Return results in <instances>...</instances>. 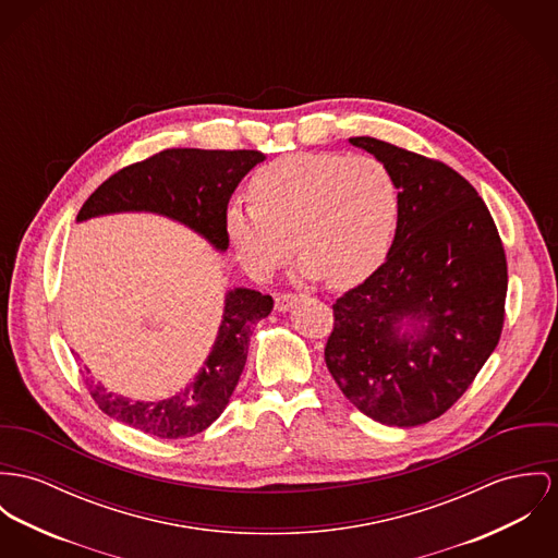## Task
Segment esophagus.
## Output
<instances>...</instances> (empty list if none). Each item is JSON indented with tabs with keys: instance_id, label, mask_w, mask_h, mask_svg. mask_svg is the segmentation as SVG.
<instances>
[{
	"instance_id": "esophagus-1",
	"label": "esophagus",
	"mask_w": 558,
	"mask_h": 558,
	"mask_svg": "<svg viewBox=\"0 0 558 558\" xmlns=\"http://www.w3.org/2000/svg\"><path fill=\"white\" fill-rule=\"evenodd\" d=\"M298 301V293H278L276 295V310L287 312Z\"/></svg>"
}]
</instances>
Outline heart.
<instances>
[{"label":"heart","mask_w":558,"mask_h":558,"mask_svg":"<svg viewBox=\"0 0 558 558\" xmlns=\"http://www.w3.org/2000/svg\"><path fill=\"white\" fill-rule=\"evenodd\" d=\"M248 195L225 215L244 269L269 278L298 244L301 276L331 289L356 287L383 265L401 210L395 175L372 155H284L258 168Z\"/></svg>","instance_id":"1"}]
</instances>
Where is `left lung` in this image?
<instances>
[{
	"instance_id": "8db88e82",
	"label": "left lung",
	"mask_w": 558,
	"mask_h": 558,
	"mask_svg": "<svg viewBox=\"0 0 558 558\" xmlns=\"http://www.w3.org/2000/svg\"><path fill=\"white\" fill-rule=\"evenodd\" d=\"M392 172L401 210L385 263L333 303L325 361L345 399L395 427L439 418L472 386L506 320L497 225L450 166L376 137H350ZM410 322L412 335L400 327Z\"/></svg>"
}]
</instances>
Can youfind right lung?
I'll return each mask as SVG.
<instances>
[{
	"mask_svg": "<svg viewBox=\"0 0 558 558\" xmlns=\"http://www.w3.org/2000/svg\"><path fill=\"white\" fill-rule=\"evenodd\" d=\"M265 159L260 150L166 148L131 163L101 182L78 213V220L108 213L148 210L170 216L227 251L225 215L240 180ZM274 300L253 289L227 293L215 348L197 378L172 399L159 403L129 401L101 385L86 388L110 418L133 429L182 439L208 429L227 408L244 372L253 325L267 318ZM88 374V372H86Z\"/></svg>",
	"mask_w": 558,
	"mask_h": 558,
	"instance_id": "1",
	"label": "right lung"
}]
</instances>
